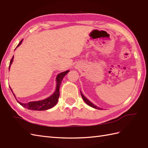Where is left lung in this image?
I'll list each match as a JSON object with an SVG mask.
<instances>
[{
    "label": "left lung",
    "mask_w": 148,
    "mask_h": 148,
    "mask_svg": "<svg viewBox=\"0 0 148 148\" xmlns=\"http://www.w3.org/2000/svg\"><path fill=\"white\" fill-rule=\"evenodd\" d=\"M81 97H82V98H83V99L84 100V101L88 105V106H91V107H92V108H95V109H100V108H97V107L96 106H95L93 104V103H92V102H90L85 97H84L83 94H82V93L81 92Z\"/></svg>",
    "instance_id": "1"
}]
</instances>
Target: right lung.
<instances>
[{
    "mask_svg": "<svg viewBox=\"0 0 148 148\" xmlns=\"http://www.w3.org/2000/svg\"><path fill=\"white\" fill-rule=\"evenodd\" d=\"M22 40L23 39L21 40V41L20 42V43L18 44V45L17 46H19L21 43L22 42ZM13 58L14 56H12L11 61H10V64H9V69L10 68V66L12 64V61H13ZM69 72V71H67L65 72H63L62 73H60L59 74H58L57 77H56V88L55 93L53 94L52 95L50 96L48 98H47L45 100H39V101H35V102H30L29 103H21L20 102H18L20 103L21 106H22L24 108H25L28 109L30 110H34V111H45V110H47L49 109L50 108H52L53 107H54L56 103L58 102V100L60 96V86L62 81L63 79V78L67 74L68 72ZM10 89L11 90L12 93H13L12 91V89L10 88ZM14 96L15 97L14 94L13 93Z\"/></svg>",
    "mask_w": 148,
    "mask_h": 148,
    "instance_id": "right-lung-1",
    "label": "right lung"
}]
</instances>
